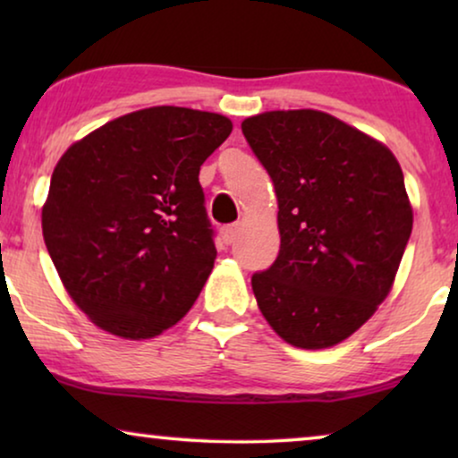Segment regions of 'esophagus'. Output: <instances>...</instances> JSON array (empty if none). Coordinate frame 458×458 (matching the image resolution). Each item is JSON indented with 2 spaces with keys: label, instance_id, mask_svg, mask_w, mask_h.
<instances>
[{
  "label": "esophagus",
  "instance_id": "esophagus-1",
  "mask_svg": "<svg viewBox=\"0 0 458 458\" xmlns=\"http://www.w3.org/2000/svg\"><path fill=\"white\" fill-rule=\"evenodd\" d=\"M237 233H240V225L233 223V225H227V227L221 229V240L223 243H227V246H231V243L235 242Z\"/></svg>",
  "mask_w": 458,
  "mask_h": 458
}]
</instances>
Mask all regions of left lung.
<instances>
[{
    "instance_id": "obj_1",
    "label": "left lung",
    "mask_w": 458,
    "mask_h": 458,
    "mask_svg": "<svg viewBox=\"0 0 458 458\" xmlns=\"http://www.w3.org/2000/svg\"><path fill=\"white\" fill-rule=\"evenodd\" d=\"M242 131L279 202V254L252 275L259 309L292 346H335L392 290L412 231L403 168L384 143L318 110L265 112Z\"/></svg>"
}]
</instances>
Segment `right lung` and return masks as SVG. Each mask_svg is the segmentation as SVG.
Returning a JSON list of instances; mask_svg holds the SVG:
<instances>
[{
	"label": "right lung",
	"instance_id": "right-lung-1",
	"mask_svg": "<svg viewBox=\"0 0 458 458\" xmlns=\"http://www.w3.org/2000/svg\"><path fill=\"white\" fill-rule=\"evenodd\" d=\"M231 129L215 112L156 106L106 123L55 165L43 240L98 327L148 340L196 302L216 259L198 174Z\"/></svg>",
	"mask_w": 458,
	"mask_h": 458
}]
</instances>
